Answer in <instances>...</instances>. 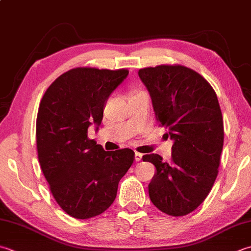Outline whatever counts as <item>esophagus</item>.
Masks as SVG:
<instances>
[{
    "mask_svg": "<svg viewBox=\"0 0 251 251\" xmlns=\"http://www.w3.org/2000/svg\"><path fill=\"white\" fill-rule=\"evenodd\" d=\"M141 158H142V154L138 153V152H136V153H135V161L139 162V161H141Z\"/></svg>",
    "mask_w": 251,
    "mask_h": 251,
    "instance_id": "1",
    "label": "esophagus"
}]
</instances>
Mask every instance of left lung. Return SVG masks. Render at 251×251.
<instances>
[{
	"instance_id": "left-lung-1",
	"label": "left lung",
	"mask_w": 251,
	"mask_h": 251,
	"mask_svg": "<svg viewBox=\"0 0 251 251\" xmlns=\"http://www.w3.org/2000/svg\"><path fill=\"white\" fill-rule=\"evenodd\" d=\"M138 75L149 90L155 119L174 140L171 162L146 154L156 169L149 197L171 217H183L203 202L219 173L223 116L217 93L204 78L179 64L145 67Z\"/></svg>"
}]
</instances>
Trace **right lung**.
<instances>
[{
    "mask_svg": "<svg viewBox=\"0 0 251 251\" xmlns=\"http://www.w3.org/2000/svg\"><path fill=\"white\" fill-rule=\"evenodd\" d=\"M128 73L127 68H73L51 83L39 105V163L53 198L75 219L104 212L134 163L131 149L105 151L88 137L89 126L101 124L105 101Z\"/></svg>",
    "mask_w": 251,
    "mask_h": 251,
    "instance_id": "add662e5",
    "label": "right lung"
}]
</instances>
